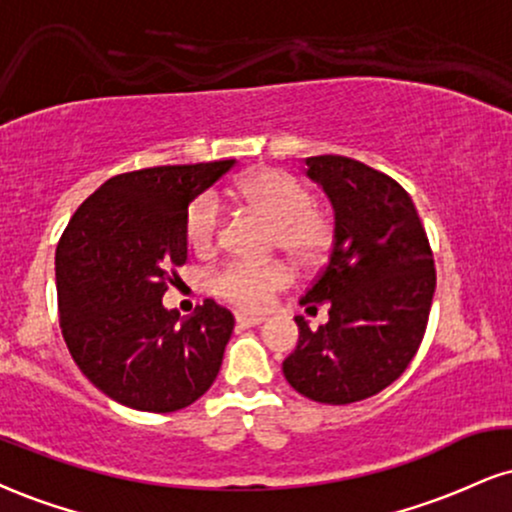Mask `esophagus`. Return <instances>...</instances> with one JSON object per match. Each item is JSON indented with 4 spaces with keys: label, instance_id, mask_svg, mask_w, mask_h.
<instances>
[{
    "label": "esophagus",
    "instance_id": "obj_1",
    "mask_svg": "<svg viewBox=\"0 0 512 512\" xmlns=\"http://www.w3.org/2000/svg\"><path fill=\"white\" fill-rule=\"evenodd\" d=\"M238 326H260L264 324V317H252V315H236Z\"/></svg>",
    "mask_w": 512,
    "mask_h": 512
}]
</instances>
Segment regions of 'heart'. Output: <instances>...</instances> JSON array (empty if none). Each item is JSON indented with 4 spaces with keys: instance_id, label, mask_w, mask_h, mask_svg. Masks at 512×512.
Listing matches in <instances>:
<instances>
[{
    "instance_id": "obj_1",
    "label": "heart",
    "mask_w": 512,
    "mask_h": 512,
    "mask_svg": "<svg viewBox=\"0 0 512 512\" xmlns=\"http://www.w3.org/2000/svg\"><path fill=\"white\" fill-rule=\"evenodd\" d=\"M238 197L252 212L272 224L274 245L300 267L322 262L334 240V224L298 178L279 169H262L240 181ZM221 205L217 195L205 193L190 205L186 238L190 248L209 252L217 245ZM291 283V272L279 262H229L212 276V291L240 310H262L276 293Z\"/></svg>"
}]
</instances>
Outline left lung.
<instances>
[{
	"instance_id": "left-lung-1",
	"label": "left lung",
	"mask_w": 512,
	"mask_h": 512,
	"mask_svg": "<svg viewBox=\"0 0 512 512\" xmlns=\"http://www.w3.org/2000/svg\"><path fill=\"white\" fill-rule=\"evenodd\" d=\"M305 174L334 209L329 262L300 298L329 307L317 331L303 317L283 377L326 405L365 400L393 384L420 348L436 272L410 195L393 178L350 157H307Z\"/></svg>"
}]
</instances>
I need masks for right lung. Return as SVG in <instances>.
I'll return each mask as SVG.
<instances>
[{"label": "right lung", "mask_w": 512, "mask_h": 512, "mask_svg": "<svg viewBox=\"0 0 512 512\" xmlns=\"http://www.w3.org/2000/svg\"><path fill=\"white\" fill-rule=\"evenodd\" d=\"M236 159L155 166L109 178L57 248L59 322L80 372L104 396L143 412L188 408L217 379L233 315L205 300L181 319L162 298L188 257L190 202Z\"/></svg>", "instance_id": "add662e5"}]
</instances>
